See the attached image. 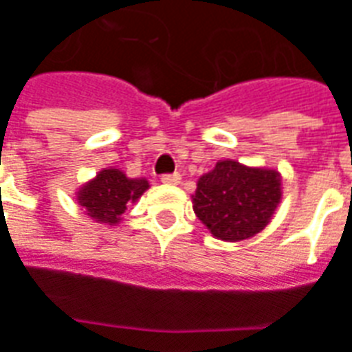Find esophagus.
Here are the masks:
<instances>
[{"label":"esophagus","instance_id":"esophagus-1","mask_svg":"<svg viewBox=\"0 0 352 352\" xmlns=\"http://www.w3.org/2000/svg\"><path fill=\"white\" fill-rule=\"evenodd\" d=\"M162 183H164V184H179V183H181V175H179V173H169V175H162Z\"/></svg>","mask_w":352,"mask_h":352}]
</instances>
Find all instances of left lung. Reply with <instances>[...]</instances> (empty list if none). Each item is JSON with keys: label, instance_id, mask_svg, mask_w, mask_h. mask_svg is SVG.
Returning <instances> with one entry per match:
<instances>
[{"label": "left lung", "instance_id": "8db88e82", "mask_svg": "<svg viewBox=\"0 0 352 352\" xmlns=\"http://www.w3.org/2000/svg\"><path fill=\"white\" fill-rule=\"evenodd\" d=\"M283 198L277 169L219 160L198 179L192 207L201 224L222 241H243L272 222Z\"/></svg>", "mask_w": 352, "mask_h": 352}]
</instances>
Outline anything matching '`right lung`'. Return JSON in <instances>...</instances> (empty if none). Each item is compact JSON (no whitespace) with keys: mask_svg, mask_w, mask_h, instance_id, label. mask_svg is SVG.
I'll return each mask as SVG.
<instances>
[{"mask_svg":"<svg viewBox=\"0 0 352 352\" xmlns=\"http://www.w3.org/2000/svg\"><path fill=\"white\" fill-rule=\"evenodd\" d=\"M145 177L131 179L122 169L103 168L94 179L87 181L75 192L79 206L94 222L118 226L126 209L135 204L143 192L148 190Z\"/></svg>","mask_w":352,"mask_h":352,"instance_id":"add662e5","label":"right lung"}]
</instances>
